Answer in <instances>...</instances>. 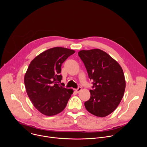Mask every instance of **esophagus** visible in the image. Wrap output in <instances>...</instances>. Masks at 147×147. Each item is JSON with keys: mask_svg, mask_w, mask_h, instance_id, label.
<instances>
[{"mask_svg": "<svg viewBox=\"0 0 147 147\" xmlns=\"http://www.w3.org/2000/svg\"><path fill=\"white\" fill-rule=\"evenodd\" d=\"M81 90H82V88H81V87H79L77 89H76V91L77 92H80Z\"/></svg>", "mask_w": 147, "mask_h": 147, "instance_id": "obj_1", "label": "esophagus"}]
</instances>
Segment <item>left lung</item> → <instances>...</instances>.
Returning <instances> with one entry per match:
<instances>
[{"mask_svg":"<svg viewBox=\"0 0 147 147\" xmlns=\"http://www.w3.org/2000/svg\"><path fill=\"white\" fill-rule=\"evenodd\" d=\"M93 80L94 90L84 103L90 113L103 117L112 113L123 96L125 80L123 69L117 61L99 49L81 50L78 53Z\"/></svg>","mask_w":147,"mask_h":147,"instance_id":"1","label":"left lung"}]
</instances>
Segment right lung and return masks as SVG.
<instances>
[{"label": "right lung", "instance_id": "obj_1", "mask_svg": "<svg viewBox=\"0 0 147 147\" xmlns=\"http://www.w3.org/2000/svg\"><path fill=\"white\" fill-rule=\"evenodd\" d=\"M75 51L63 47L49 49L30 63L24 76L27 94L34 107L51 116L62 112L73 93L60 85L61 66Z\"/></svg>", "mask_w": 147, "mask_h": 147}]
</instances>
